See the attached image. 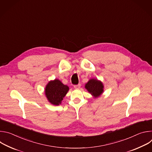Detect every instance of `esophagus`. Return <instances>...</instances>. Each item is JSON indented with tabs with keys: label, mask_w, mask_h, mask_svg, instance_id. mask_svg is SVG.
Here are the masks:
<instances>
[{
	"label": "esophagus",
	"mask_w": 152,
	"mask_h": 152,
	"mask_svg": "<svg viewBox=\"0 0 152 152\" xmlns=\"http://www.w3.org/2000/svg\"><path fill=\"white\" fill-rule=\"evenodd\" d=\"M74 87L75 89H79L80 87V84H77V85H74Z\"/></svg>",
	"instance_id": "1"
}]
</instances>
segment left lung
<instances>
[{
	"instance_id": "8db88e82",
	"label": "left lung",
	"mask_w": 152,
	"mask_h": 152,
	"mask_svg": "<svg viewBox=\"0 0 152 152\" xmlns=\"http://www.w3.org/2000/svg\"><path fill=\"white\" fill-rule=\"evenodd\" d=\"M85 88L95 98L99 97L103 92L102 82L96 79H91L85 84Z\"/></svg>"
}]
</instances>
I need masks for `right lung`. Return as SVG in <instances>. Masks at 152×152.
Returning a JSON list of instances; mask_svg holds the SVG:
<instances>
[{
    "instance_id": "right-lung-1",
    "label": "right lung",
    "mask_w": 152,
    "mask_h": 152,
    "mask_svg": "<svg viewBox=\"0 0 152 152\" xmlns=\"http://www.w3.org/2000/svg\"><path fill=\"white\" fill-rule=\"evenodd\" d=\"M69 90L68 86L64 85L58 79H55L47 84L45 88V94L50 103L53 105H59Z\"/></svg>"
}]
</instances>
